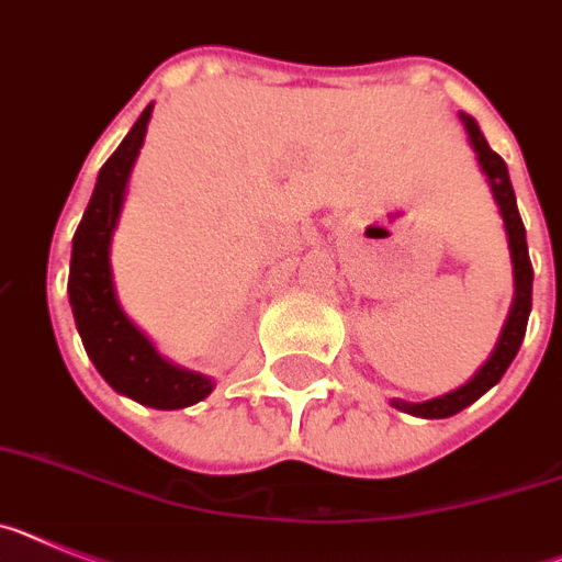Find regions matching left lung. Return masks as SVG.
<instances>
[{"label": "left lung", "instance_id": "1", "mask_svg": "<svg viewBox=\"0 0 562 562\" xmlns=\"http://www.w3.org/2000/svg\"><path fill=\"white\" fill-rule=\"evenodd\" d=\"M461 115V124L467 130V138H470V146L475 149L477 166L481 172L486 175L492 189V198L497 203V212L504 217L506 228V240H509V254H512V282H515V291H512V305L509 314H506L504 328H501V336L495 341V350L490 353L481 368L475 370L470 382L461 384L458 390H450L443 396L427 398V402H404V398H393V407L402 409V413H409V416L418 418H450L456 413H461L463 407H470L472 402L484 396L486 390L495 387L501 382V375L506 373V368L512 364V359L520 350V341H524L526 334V322H529L531 314V262H529V248H526V228L524 221H520V212H517V200L515 189H512L509 169H506L504 158L497 153H492V146L486 144L481 126L472 115L467 112H458Z\"/></svg>", "mask_w": 562, "mask_h": 562}]
</instances>
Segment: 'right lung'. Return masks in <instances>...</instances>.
<instances>
[{"mask_svg":"<svg viewBox=\"0 0 562 562\" xmlns=\"http://www.w3.org/2000/svg\"><path fill=\"white\" fill-rule=\"evenodd\" d=\"M149 119L153 104L140 112L119 149L101 166L87 212L72 237L67 294L87 356L115 393L155 409H183L203 402L214 382L158 353L153 339L121 308L110 262L112 234L119 228L130 175L144 146Z\"/></svg>","mask_w":562,"mask_h":562,"instance_id":"add662e5","label":"right lung"}]
</instances>
